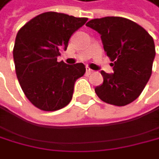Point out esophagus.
Listing matches in <instances>:
<instances>
[{
    "instance_id": "esophagus-1",
    "label": "esophagus",
    "mask_w": 159,
    "mask_h": 159,
    "mask_svg": "<svg viewBox=\"0 0 159 159\" xmlns=\"http://www.w3.org/2000/svg\"><path fill=\"white\" fill-rule=\"evenodd\" d=\"M86 70H87V72H88V73H92V72H93V70H92L91 69H89V67H87V68H86Z\"/></svg>"
}]
</instances>
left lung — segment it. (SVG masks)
I'll return each instance as SVG.
<instances>
[{"instance_id": "left-lung-1", "label": "left lung", "mask_w": 159, "mask_h": 159, "mask_svg": "<svg viewBox=\"0 0 159 159\" xmlns=\"http://www.w3.org/2000/svg\"><path fill=\"white\" fill-rule=\"evenodd\" d=\"M86 25L100 34L104 50L113 62V73L101 71L104 82L95 88L96 94L118 107L132 103L152 74L156 56L153 38L136 22L120 17L94 19Z\"/></svg>"}]
</instances>
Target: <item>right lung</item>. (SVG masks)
<instances>
[{
  "label": "right lung",
  "mask_w": 159,
  "mask_h": 159,
  "mask_svg": "<svg viewBox=\"0 0 159 159\" xmlns=\"http://www.w3.org/2000/svg\"><path fill=\"white\" fill-rule=\"evenodd\" d=\"M87 18L46 12L28 21L18 32L13 57L20 85L31 103L44 111L65 107L72 99L74 84L84 75L83 63L58 62L61 51Z\"/></svg>",
  "instance_id": "1"
}]
</instances>
